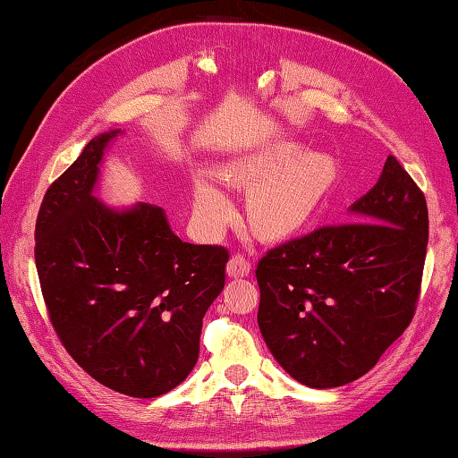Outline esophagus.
<instances>
[{
	"mask_svg": "<svg viewBox=\"0 0 458 458\" xmlns=\"http://www.w3.org/2000/svg\"><path fill=\"white\" fill-rule=\"evenodd\" d=\"M251 273V263L247 261V259L241 255V253H235L227 263V275L233 279H239V277H247V275Z\"/></svg>",
	"mask_w": 458,
	"mask_h": 458,
	"instance_id": "1",
	"label": "esophagus"
}]
</instances>
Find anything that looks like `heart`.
Here are the masks:
<instances>
[{
	"label": "heart",
	"mask_w": 458,
	"mask_h": 458,
	"mask_svg": "<svg viewBox=\"0 0 458 458\" xmlns=\"http://www.w3.org/2000/svg\"><path fill=\"white\" fill-rule=\"evenodd\" d=\"M293 153L295 148L283 145V148L233 165L227 175L235 183H253L265 174H272L284 160L293 157ZM333 177L335 165L329 157L321 153H301L287 166L261 181L249 197V221L257 235L277 239L303 227L329 191ZM193 195L195 217L201 229L207 235H217L235 215L229 195L207 174L195 177Z\"/></svg>",
	"instance_id": "obj_1"
}]
</instances>
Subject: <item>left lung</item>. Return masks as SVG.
<instances>
[{"label": "left lung", "mask_w": 458, "mask_h": 458, "mask_svg": "<svg viewBox=\"0 0 458 458\" xmlns=\"http://www.w3.org/2000/svg\"><path fill=\"white\" fill-rule=\"evenodd\" d=\"M349 223L271 249L257 265V323L277 363L313 389L357 381L415 315L427 201L393 155Z\"/></svg>", "instance_id": "1"}]
</instances>
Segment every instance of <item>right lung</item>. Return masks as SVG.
<instances>
[{"mask_svg":"<svg viewBox=\"0 0 458 458\" xmlns=\"http://www.w3.org/2000/svg\"><path fill=\"white\" fill-rule=\"evenodd\" d=\"M119 133L93 137L49 185L36 267L51 325L75 363L109 389L153 399L195 367L229 253L181 241L157 205L115 209L95 197L103 153Z\"/></svg>","mask_w":458,"mask_h":458,"instance_id":"obj_1","label":"right lung"}]
</instances>
